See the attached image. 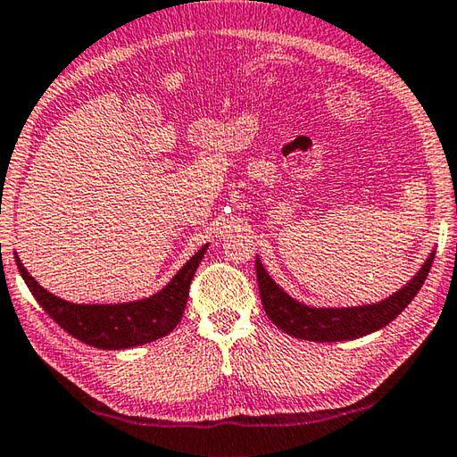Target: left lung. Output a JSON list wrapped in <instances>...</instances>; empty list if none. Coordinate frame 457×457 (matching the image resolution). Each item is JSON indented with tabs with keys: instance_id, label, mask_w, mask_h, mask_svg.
<instances>
[{
	"instance_id": "1",
	"label": "left lung",
	"mask_w": 457,
	"mask_h": 457,
	"mask_svg": "<svg viewBox=\"0 0 457 457\" xmlns=\"http://www.w3.org/2000/svg\"><path fill=\"white\" fill-rule=\"evenodd\" d=\"M436 251L423 262L421 269L413 275V278L402 289L389 295L387 299L371 305L359 307H311L293 299L285 293L270 275L262 267L257 257V281L261 291L262 309L278 329L297 339L319 341V343H335V341H351L365 337L389 325L402 311L410 305L415 295L421 289L423 281L434 262Z\"/></svg>"
}]
</instances>
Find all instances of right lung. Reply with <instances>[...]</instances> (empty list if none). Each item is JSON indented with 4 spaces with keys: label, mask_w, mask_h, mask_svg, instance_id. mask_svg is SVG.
Masks as SVG:
<instances>
[{
    "label": "right lung",
    "mask_w": 457,
    "mask_h": 457,
    "mask_svg": "<svg viewBox=\"0 0 457 457\" xmlns=\"http://www.w3.org/2000/svg\"><path fill=\"white\" fill-rule=\"evenodd\" d=\"M206 249L208 245L192 254L190 261L164 289L146 299L116 303V305H78V303L63 301L46 291L28 273L18 254H15V262L36 301L71 337L98 349H128L164 337L179 325L187 307L190 281L200 261L204 259Z\"/></svg>",
    "instance_id": "right-lung-1"
}]
</instances>
